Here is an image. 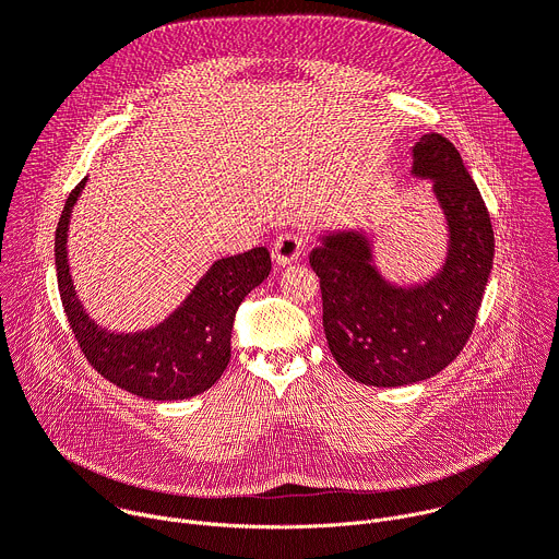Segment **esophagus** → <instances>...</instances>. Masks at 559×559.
<instances>
[{
    "label": "esophagus",
    "instance_id": "obj_1",
    "mask_svg": "<svg viewBox=\"0 0 559 559\" xmlns=\"http://www.w3.org/2000/svg\"><path fill=\"white\" fill-rule=\"evenodd\" d=\"M305 248V238L296 231H285L276 238V243L272 248V257L278 265H289L294 261H298V257L302 254Z\"/></svg>",
    "mask_w": 559,
    "mask_h": 559
}]
</instances>
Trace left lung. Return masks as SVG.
I'll use <instances>...</instances> for the list:
<instances>
[{
    "mask_svg": "<svg viewBox=\"0 0 559 559\" xmlns=\"http://www.w3.org/2000/svg\"><path fill=\"white\" fill-rule=\"evenodd\" d=\"M414 175L433 181L449 225V254L431 281L416 287L386 283L360 231L323 236L309 254L321 278L330 352L349 378L371 386L420 382L455 360L493 267L491 216L455 145L442 134H423L414 145Z\"/></svg>",
    "mask_w": 559,
    "mask_h": 559,
    "instance_id": "obj_1",
    "label": "left lung"
}]
</instances>
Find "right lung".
I'll return each mask as SVG.
<instances>
[{
    "mask_svg": "<svg viewBox=\"0 0 559 559\" xmlns=\"http://www.w3.org/2000/svg\"><path fill=\"white\" fill-rule=\"evenodd\" d=\"M86 181L70 192L55 231L59 296L79 347L106 380L147 401H183L203 393L229 362L236 309L267 278L270 252L254 248L216 261L162 325L136 334L102 330L76 298L66 252L70 212Z\"/></svg>",
    "mask_w": 559,
    "mask_h": 559,
    "instance_id": "right-lung-1",
    "label": "right lung"
}]
</instances>
